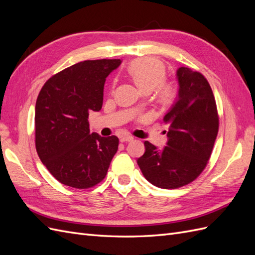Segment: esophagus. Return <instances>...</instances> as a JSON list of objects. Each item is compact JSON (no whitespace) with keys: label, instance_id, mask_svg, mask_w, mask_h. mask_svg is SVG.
<instances>
[{"label":"esophagus","instance_id":"1","mask_svg":"<svg viewBox=\"0 0 255 255\" xmlns=\"http://www.w3.org/2000/svg\"><path fill=\"white\" fill-rule=\"evenodd\" d=\"M134 138L132 136H122L120 137V141L121 142H129V141H133Z\"/></svg>","mask_w":255,"mask_h":255}]
</instances>
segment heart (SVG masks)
Segmentation results:
<instances>
[{"label":"heart","instance_id":"obj_1","mask_svg":"<svg viewBox=\"0 0 255 255\" xmlns=\"http://www.w3.org/2000/svg\"><path fill=\"white\" fill-rule=\"evenodd\" d=\"M128 74L138 86L145 91L154 90V97L160 104L172 103L179 94L177 85L165 81L167 70L163 61L154 57L134 59L128 65Z\"/></svg>","mask_w":255,"mask_h":255}]
</instances>
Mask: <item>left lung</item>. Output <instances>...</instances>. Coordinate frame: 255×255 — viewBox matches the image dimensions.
<instances>
[{
    "label": "left lung",
    "instance_id": "obj_1",
    "mask_svg": "<svg viewBox=\"0 0 255 255\" xmlns=\"http://www.w3.org/2000/svg\"><path fill=\"white\" fill-rule=\"evenodd\" d=\"M176 76L179 98L163 119L169 127L167 145L159 150L144 141L145 152L137 159L145 179L164 189L185 186L202 173L219 129L217 105L204 75L181 67Z\"/></svg>",
    "mask_w": 255,
    "mask_h": 255
}]
</instances>
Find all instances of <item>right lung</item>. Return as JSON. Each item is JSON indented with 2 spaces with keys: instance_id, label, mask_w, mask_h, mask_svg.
I'll use <instances>...</instances> for the list:
<instances>
[{
  "instance_id": "obj_1",
  "label": "right lung",
  "mask_w": 255,
  "mask_h": 255,
  "mask_svg": "<svg viewBox=\"0 0 255 255\" xmlns=\"http://www.w3.org/2000/svg\"><path fill=\"white\" fill-rule=\"evenodd\" d=\"M120 64V59L81 61L51 76L38 95L36 150L61 184L87 189L106 176L119 139L90 134L88 116L102 109L105 80Z\"/></svg>"
}]
</instances>
